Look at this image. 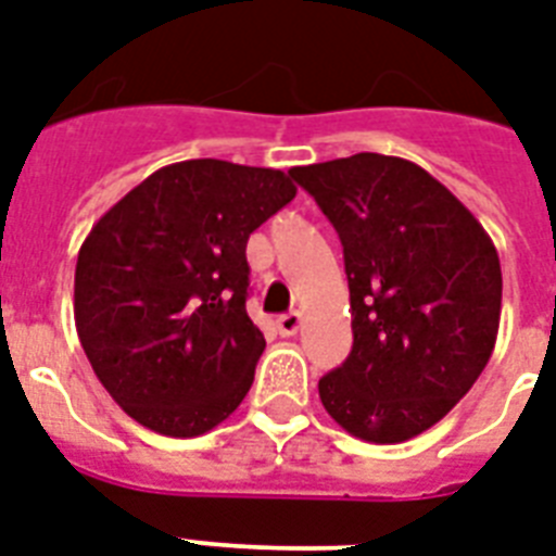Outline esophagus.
<instances>
[{
  "instance_id": "obj_1",
  "label": "esophagus",
  "mask_w": 556,
  "mask_h": 556,
  "mask_svg": "<svg viewBox=\"0 0 556 556\" xmlns=\"http://www.w3.org/2000/svg\"><path fill=\"white\" fill-rule=\"evenodd\" d=\"M300 325H302L300 311H288V314H282V317L277 319V331L282 333V337H293V333L300 331Z\"/></svg>"
}]
</instances>
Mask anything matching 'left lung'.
<instances>
[{"mask_svg":"<svg viewBox=\"0 0 556 556\" xmlns=\"http://www.w3.org/2000/svg\"><path fill=\"white\" fill-rule=\"evenodd\" d=\"M288 174L340 233L349 274L354 345L319 380L325 410L377 445L422 434L489 365L497 248L445 185L400 156L354 153Z\"/></svg>","mask_w":556,"mask_h":556,"instance_id":"1","label":"left lung"}]
</instances>
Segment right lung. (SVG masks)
<instances>
[{
	"mask_svg": "<svg viewBox=\"0 0 556 556\" xmlns=\"http://www.w3.org/2000/svg\"><path fill=\"white\" fill-rule=\"evenodd\" d=\"M293 197L282 170L174 162L90 228L76 260V333L139 426L200 437L245 400L265 351L245 311V245Z\"/></svg>",
	"mask_w": 556,
	"mask_h": 556,
	"instance_id": "1",
	"label": "right lung"
}]
</instances>
